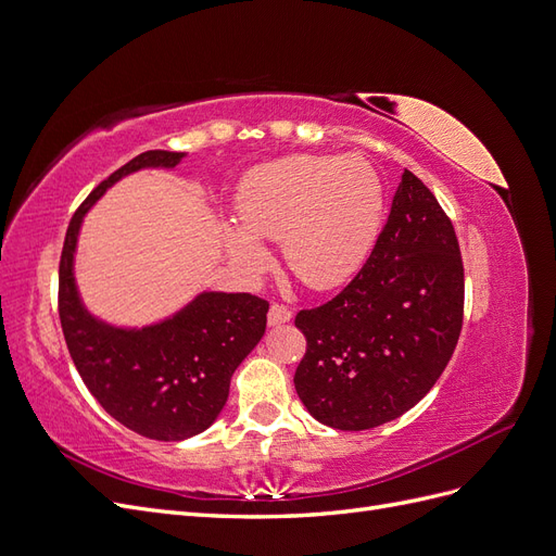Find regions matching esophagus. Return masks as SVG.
Listing matches in <instances>:
<instances>
[{
  "mask_svg": "<svg viewBox=\"0 0 556 556\" xmlns=\"http://www.w3.org/2000/svg\"><path fill=\"white\" fill-rule=\"evenodd\" d=\"M290 319H292V311H290L288 306L274 304L271 308H268V325H271V327H278V325L290 323Z\"/></svg>",
  "mask_w": 556,
  "mask_h": 556,
  "instance_id": "1",
  "label": "esophagus"
}]
</instances>
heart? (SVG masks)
Here are the masks:
<instances>
[{
  "instance_id": "1",
  "label": "heart",
  "mask_w": 556,
  "mask_h": 556,
  "mask_svg": "<svg viewBox=\"0 0 556 556\" xmlns=\"http://www.w3.org/2000/svg\"><path fill=\"white\" fill-rule=\"evenodd\" d=\"M239 225L223 227L229 262L245 276L264 274L280 241L290 271L313 290H331L359 271L382 223L384 190L359 155H290L255 166L241 180Z\"/></svg>"
}]
</instances>
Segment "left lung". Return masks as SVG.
Masks as SVG:
<instances>
[{"label": "left lung", "mask_w": 556, "mask_h": 556, "mask_svg": "<svg viewBox=\"0 0 556 556\" xmlns=\"http://www.w3.org/2000/svg\"><path fill=\"white\" fill-rule=\"evenodd\" d=\"M464 319V264L450 217L403 172L371 257L327 304L299 311L294 387L327 427L364 431L410 410L445 371Z\"/></svg>", "instance_id": "8db88e82"}]
</instances>
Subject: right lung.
Listing matches in <instances>:
<instances>
[{
  "label": "right lung",
  "instance_id": "obj_1",
  "mask_svg": "<svg viewBox=\"0 0 556 556\" xmlns=\"http://www.w3.org/2000/svg\"><path fill=\"white\" fill-rule=\"evenodd\" d=\"M182 157L146 150L99 182L74 213L60 257V323L83 382L113 419L153 441L192 439L215 422L268 313V301L245 292H201L155 325L115 327L83 304L74 276L83 217L121 178L174 169Z\"/></svg>",
  "mask_w": 556,
  "mask_h": 556
}]
</instances>
